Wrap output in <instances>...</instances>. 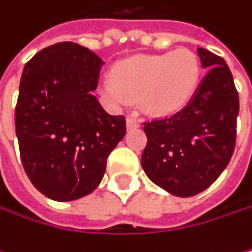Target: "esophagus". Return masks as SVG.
Listing matches in <instances>:
<instances>
[{"mask_svg": "<svg viewBox=\"0 0 252 252\" xmlns=\"http://www.w3.org/2000/svg\"><path fill=\"white\" fill-rule=\"evenodd\" d=\"M127 127L131 130V128H139L140 127V122L136 119V118H133V116H130V118H127Z\"/></svg>", "mask_w": 252, "mask_h": 252, "instance_id": "esophagus-1", "label": "esophagus"}]
</instances>
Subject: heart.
Instances as JSON below:
<instances>
[{"instance_id": "obj_1", "label": "heart", "mask_w": 252, "mask_h": 252, "mask_svg": "<svg viewBox=\"0 0 252 252\" xmlns=\"http://www.w3.org/2000/svg\"><path fill=\"white\" fill-rule=\"evenodd\" d=\"M199 80L197 55L188 49H176L124 61L115 68V80L106 77L101 82V91L116 106L140 98L149 115L167 116L191 100Z\"/></svg>"}]
</instances>
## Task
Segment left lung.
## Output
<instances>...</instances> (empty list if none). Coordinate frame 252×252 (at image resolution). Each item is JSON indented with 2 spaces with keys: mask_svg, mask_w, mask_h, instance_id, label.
I'll return each instance as SVG.
<instances>
[{
  "mask_svg": "<svg viewBox=\"0 0 252 252\" xmlns=\"http://www.w3.org/2000/svg\"><path fill=\"white\" fill-rule=\"evenodd\" d=\"M206 74L178 113L145 122L142 167L158 187L191 197L211 187L235 151L239 95L225 61L199 47Z\"/></svg>",
  "mask_w": 252,
  "mask_h": 252,
  "instance_id": "obj_1",
  "label": "left lung"
}]
</instances>
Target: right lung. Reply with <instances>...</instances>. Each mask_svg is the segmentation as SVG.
Masks as SVG:
<instances>
[{"label": "right lung", "mask_w": 252, "mask_h": 252, "mask_svg": "<svg viewBox=\"0 0 252 252\" xmlns=\"http://www.w3.org/2000/svg\"><path fill=\"white\" fill-rule=\"evenodd\" d=\"M103 60L63 41L27 63L14 124L25 173L57 202H71L101 182L109 154L125 136V118L107 113L93 91Z\"/></svg>", "instance_id": "add662e5"}]
</instances>
